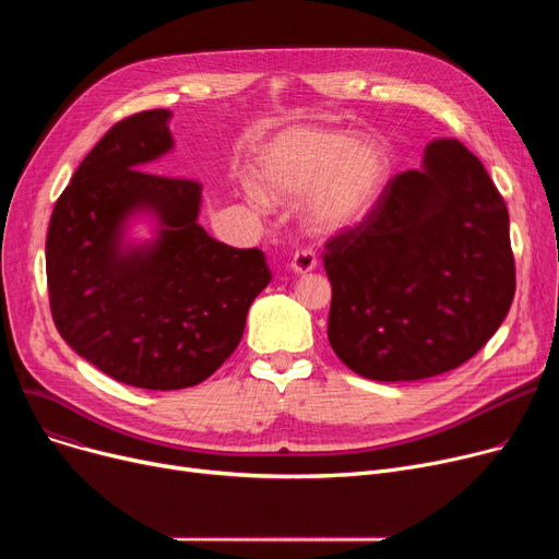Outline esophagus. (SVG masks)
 Wrapping results in <instances>:
<instances>
[{
  "mask_svg": "<svg viewBox=\"0 0 559 559\" xmlns=\"http://www.w3.org/2000/svg\"><path fill=\"white\" fill-rule=\"evenodd\" d=\"M317 267V258L312 251H297L295 255H292V262H289V270L295 272L297 276H304L308 272H312Z\"/></svg>",
  "mask_w": 559,
  "mask_h": 559,
  "instance_id": "obj_1",
  "label": "esophagus"
}]
</instances>
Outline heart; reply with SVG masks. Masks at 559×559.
<instances>
[{
	"label": "heart",
	"mask_w": 559,
	"mask_h": 559,
	"mask_svg": "<svg viewBox=\"0 0 559 559\" xmlns=\"http://www.w3.org/2000/svg\"><path fill=\"white\" fill-rule=\"evenodd\" d=\"M390 176V158L376 140L346 131L292 127L262 146L247 197L258 209L267 201H299L301 226L314 238H335L360 226L378 205Z\"/></svg>",
	"instance_id": "1"
}]
</instances>
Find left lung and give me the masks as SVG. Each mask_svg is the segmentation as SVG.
Instances as JSON below:
<instances>
[{"instance_id": "obj_1", "label": "left lung", "mask_w": 559, "mask_h": 559, "mask_svg": "<svg viewBox=\"0 0 559 559\" xmlns=\"http://www.w3.org/2000/svg\"><path fill=\"white\" fill-rule=\"evenodd\" d=\"M329 342L371 380L451 371L487 344L514 299L510 215L483 163L457 140L426 146L373 213L326 245Z\"/></svg>"}]
</instances>
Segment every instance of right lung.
I'll use <instances>...</instances> for the list:
<instances>
[{
  "mask_svg": "<svg viewBox=\"0 0 559 559\" xmlns=\"http://www.w3.org/2000/svg\"><path fill=\"white\" fill-rule=\"evenodd\" d=\"M171 110L117 122L56 201L47 233L53 324L106 376L183 390L240 344L272 272L260 249H233L199 224L201 186L150 171L174 150ZM151 224L140 241L132 226Z\"/></svg>",
  "mask_w": 559,
  "mask_h": 559,
  "instance_id": "obj_1",
  "label": "right lung"
}]
</instances>
